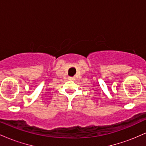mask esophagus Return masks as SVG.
<instances>
[{
    "label": "esophagus",
    "instance_id": "obj_1",
    "mask_svg": "<svg viewBox=\"0 0 146 146\" xmlns=\"http://www.w3.org/2000/svg\"><path fill=\"white\" fill-rule=\"evenodd\" d=\"M68 80H74V78H73V77H68Z\"/></svg>",
    "mask_w": 146,
    "mask_h": 146
}]
</instances>
